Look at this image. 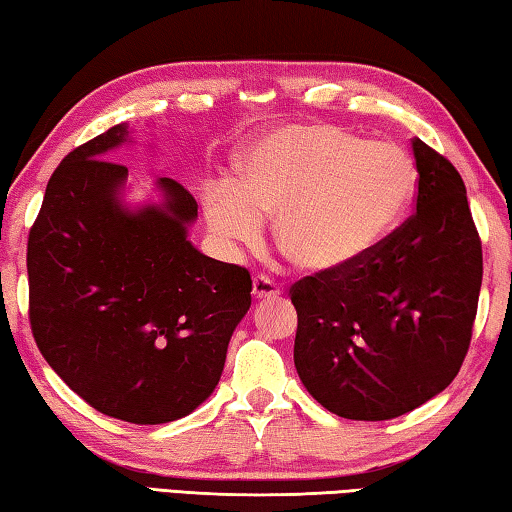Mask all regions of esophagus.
<instances>
[{
	"instance_id": "34e87169",
	"label": "esophagus",
	"mask_w": 512,
	"mask_h": 512,
	"mask_svg": "<svg viewBox=\"0 0 512 512\" xmlns=\"http://www.w3.org/2000/svg\"><path fill=\"white\" fill-rule=\"evenodd\" d=\"M273 296H280V287H277L271 277L257 275L253 280V298L255 300H266V298H273Z\"/></svg>"
}]
</instances>
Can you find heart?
Here are the masks:
<instances>
[{"label":"heart","mask_w":512,"mask_h":512,"mask_svg":"<svg viewBox=\"0 0 512 512\" xmlns=\"http://www.w3.org/2000/svg\"><path fill=\"white\" fill-rule=\"evenodd\" d=\"M411 192V162L397 146L334 126H284L237 153L235 183L207 187L203 214L225 246L253 244L275 216V246L293 264L343 273L386 239Z\"/></svg>","instance_id":"heart-1"}]
</instances>
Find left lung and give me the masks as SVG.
<instances>
[{
    "label": "left lung",
    "mask_w": 512,
    "mask_h": 512,
    "mask_svg": "<svg viewBox=\"0 0 512 512\" xmlns=\"http://www.w3.org/2000/svg\"><path fill=\"white\" fill-rule=\"evenodd\" d=\"M415 212L357 266L291 287L293 361L309 395L348 420H391L463 366L483 255L461 173L418 137Z\"/></svg>",
    "instance_id": "left-lung-1"
}]
</instances>
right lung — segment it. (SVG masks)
<instances>
[{"label": "right lung", "instance_id": "obj_1", "mask_svg": "<svg viewBox=\"0 0 512 512\" xmlns=\"http://www.w3.org/2000/svg\"><path fill=\"white\" fill-rule=\"evenodd\" d=\"M128 140L112 126L49 178L29 232V318L42 357L92 409L164 424L214 393L253 280L192 246L198 205L176 180H155L162 203H124L128 169L103 158Z\"/></svg>", "mask_w": 512, "mask_h": 512}]
</instances>
